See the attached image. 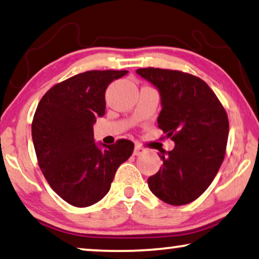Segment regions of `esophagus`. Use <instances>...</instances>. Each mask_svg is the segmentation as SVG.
I'll use <instances>...</instances> for the list:
<instances>
[{
    "mask_svg": "<svg viewBox=\"0 0 259 259\" xmlns=\"http://www.w3.org/2000/svg\"><path fill=\"white\" fill-rule=\"evenodd\" d=\"M144 150L145 149L143 148V147H141V145H138V144H136L135 145V150H134V155L135 156H140V155H142L144 152Z\"/></svg>",
    "mask_w": 259,
    "mask_h": 259,
    "instance_id": "obj_1",
    "label": "esophagus"
}]
</instances>
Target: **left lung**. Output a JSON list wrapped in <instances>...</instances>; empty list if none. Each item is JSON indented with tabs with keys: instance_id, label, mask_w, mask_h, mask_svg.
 Returning <instances> with one entry per match:
<instances>
[{
	"instance_id": "8db88e82",
	"label": "left lung",
	"mask_w": 259,
	"mask_h": 259,
	"mask_svg": "<svg viewBox=\"0 0 259 259\" xmlns=\"http://www.w3.org/2000/svg\"><path fill=\"white\" fill-rule=\"evenodd\" d=\"M136 72L159 90L158 128L175 142L172 150L158 154L163 164L148 178L149 188L171 205L190 203L209 188L223 163L229 135L227 111L197 76L152 67Z\"/></svg>"
}]
</instances>
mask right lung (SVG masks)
Listing matches in <instances>:
<instances>
[{"label": "right lung", "instance_id": "add662e5", "mask_svg": "<svg viewBox=\"0 0 259 259\" xmlns=\"http://www.w3.org/2000/svg\"><path fill=\"white\" fill-rule=\"evenodd\" d=\"M126 70H90L52 87L41 98L31 123L39 169L62 199L85 207L108 194L117 167L134 151L129 140L101 150L93 125L105 114V90Z\"/></svg>", "mask_w": 259, "mask_h": 259}]
</instances>
